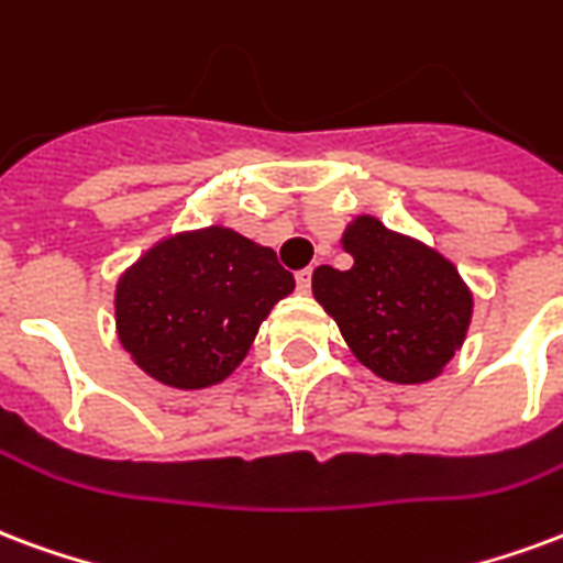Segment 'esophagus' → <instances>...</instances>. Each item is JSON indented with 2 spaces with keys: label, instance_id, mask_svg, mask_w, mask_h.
I'll return each mask as SVG.
<instances>
[{
  "label": "esophagus",
  "instance_id": "esophagus-1",
  "mask_svg": "<svg viewBox=\"0 0 563 563\" xmlns=\"http://www.w3.org/2000/svg\"><path fill=\"white\" fill-rule=\"evenodd\" d=\"M310 280H313V271L303 268L295 274V286H298V292H310Z\"/></svg>",
  "mask_w": 563,
  "mask_h": 563
}]
</instances>
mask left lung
<instances>
[{
  "label": "left lung",
  "mask_w": 563,
  "mask_h": 563,
  "mask_svg": "<svg viewBox=\"0 0 563 563\" xmlns=\"http://www.w3.org/2000/svg\"><path fill=\"white\" fill-rule=\"evenodd\" d=\"M340 247L352 268L319 265L313 298L336 322L352 355L394 385L441 376L460 352L474 316V292L441 250L387 229L373 214L345 223Z\"/></svg>",
  "instance_id": "1"
}]
</instances>
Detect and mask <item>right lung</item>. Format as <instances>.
Listing matches in <instances>:
<instances>
[{"mask_svg": "<svg viewBox=\"0 0 563 563\" xmlns=\"http://www.w3.org/2000/svg\"><path fill=\"white\" fill-rule=\"evenodd\" d=\"M295 289L274 250L211 223L154 241L115 280V334L145 376L176 390L220 385Z\"/></svg>", "mask_w": 563, "mask_h": 563, "instance_id": "1", "label": "right lung"}]
</instances>
